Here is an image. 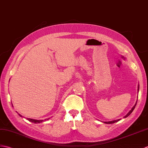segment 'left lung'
<instances>
[{"mask_svg":"<svg viewBox=\"0 0 148 148\" xmlns=\"http://www.w3.org/2000/svg\"><path fill=\"white\" fill-rule=\"evenodd\" d=\"M139 85H138V92H139ZM137 101H136V104H135V105H134V107L132 108V109H131V110L129 111V113H128L124 117L125 118H126V117H127L128 116H129L130 114L132 113V112L133 111V110H134V108H135V107H136V104H137ZM120 120V119H119V120H113V121H105L104 123H107V124H110V123H114V122H116V121H119Z\"/></svg>","mask_w":148,"mask_h":148,"instance_id":"1","label":"left lung"}]
</instances>
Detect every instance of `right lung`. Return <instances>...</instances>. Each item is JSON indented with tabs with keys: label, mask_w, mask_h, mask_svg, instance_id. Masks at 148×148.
Instances as JSON below:
<instances>
[{
	"label": "right lung",
	"mask_w": 148,
	"mask_h": 148,
	"mask_svg": "<svg viewBox=\"0 0 148 148\" xmlns=\"http://www.w3.org/2000/svg\"><path fill=\"white\" fill-rule=\"evenodd\" d=\"M19 115L20 116H22L21 115V114H19ZM48 119H47V120H48ZM27 120H28V121H32V122H34V123H40V122H42V121H43V120H34V119H27Z\"/></svg>",
	"instance_id": "add662e5"
}]
</instances>
